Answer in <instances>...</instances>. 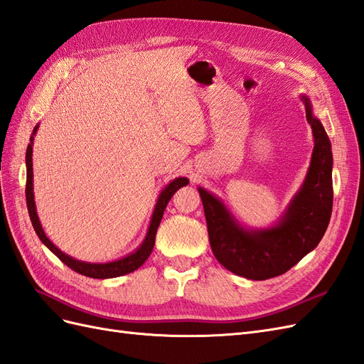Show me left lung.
<instances>
[{
  "label": "left lung",
  "instance_id": "obj_1",
  "mask_svg": "<svg viewBox=\"0 0 364 364\" xmlns=\"http://www.w3.org/2000/svg\"><path fill=\"white\" fill-rule=\"evenodd\" d=\"M303 101L315 141L312 160L303 188L277 226L247 230L218 198L198 188L212 252L220 264L240 277L267 279L287 272L318 246L328 229L333 201L331 141L320 119L312 115L309 98Z\"/></svg>",
  "mask_w": 364,
  "mask_h": 364
}]
</instances>
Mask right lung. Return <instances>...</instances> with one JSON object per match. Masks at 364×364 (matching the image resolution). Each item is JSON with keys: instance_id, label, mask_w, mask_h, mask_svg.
<instances>
[{"instance_id": "add662e5", "label": "right lung", "mask_w": 364, "mask_h": 364, "mask_svg": "<svg viewBox=\"0 0 364 364\" xmlns=\"http://www.w3.org/2000/svg\"><path fill=\"white\" fill-rule=\"evenodd\" d=\"M38 130V126H35L33 134L31 136V143L27 146L26 151V169H27V176H26V203H27V210H29V217L32 221V226L36 232V235L43 241V243L48 246L52 252L57 255L61 262L69 266L72 271H75L81 275H86L90 278H114V277H119V275H126L136 271V269L141 266L146 259L149 258V255L152 254V249L155 245V235L158 226H160L161 218L164 209L167 206V203L171 201L172 195L178 191L183 186H188L189 180L188 178H175L171 184H167L164 191L160 193L158 197V201L155 204V210L152 213V220L151 225H149V230L147 235L143 241V245L139 246L134 254H130L124 258L117 259V262H110V263H86V262H78V259L72 258L69 255H66L64 252L55 246L52 241L46 237L44 230L41 228V223L38 215H36V208H35V200H33V169H32V144H33V135Z\"/></svg>"}]
</instances>
